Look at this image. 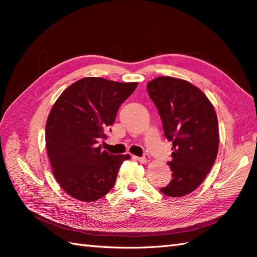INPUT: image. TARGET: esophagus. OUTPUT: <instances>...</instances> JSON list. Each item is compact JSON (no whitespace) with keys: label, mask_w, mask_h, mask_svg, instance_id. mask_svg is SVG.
Returning a JSON list of instances; mask_svg holds the SVG:
<instances>
[{"label":"esophagus","mask_w":257,"mask_h":257,"mask_svg":"<svg viewBox=\"0 0 257 257\" xmlns=\"http://www.w3.org/2000/svg\"><path fill=\"white\" fill-rule=\"evenodd\" d=\"M138 161H139V162H142V163H147V162H150V161H151V156L149 154H144L142 156V158H138Z\"/></svg>","instance_id":"esophagus-1"}]
</instances>
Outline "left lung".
Segmentation results:
<instances>
[{"mask_svg": "<svg viewBox=\"0 0 257 257\" xmlns=\"http://www.w3.org/2000/svg\"><path fill=\"white\" fill-rule=\"evenodd\" d=\"M147 92L158 107L164 136L173 146L168 162L172 179L160 190L170 197L186 196L202 184L216 159L214 107L201 89L178 78H155L147 84Z\"/></svg>", "mask_w": 257, "mask_h": 257, "instance_id": "obj_1", "label": "left lung"}]
</instances>
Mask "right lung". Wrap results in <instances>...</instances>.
<instances>
[{
  "label": "right lung",
  "mask_w": 257,
  "mask_h": 257,
  "mask_svg": "<svg viewBox=\"0 0 257 257\" xmlns=\"http://www.w3.org/2000/svg\"><path fill=\"white\" fill-rule=\"evenodd\" d=\"M137 82L86 77L73 82L56 99L45 127L47 155L53 176L68 195L95 202L114 186L118 171L130 155L101 149L105 130Z\"/></svg>",
  "instance_id": "add662e5"
}]
</instances>
